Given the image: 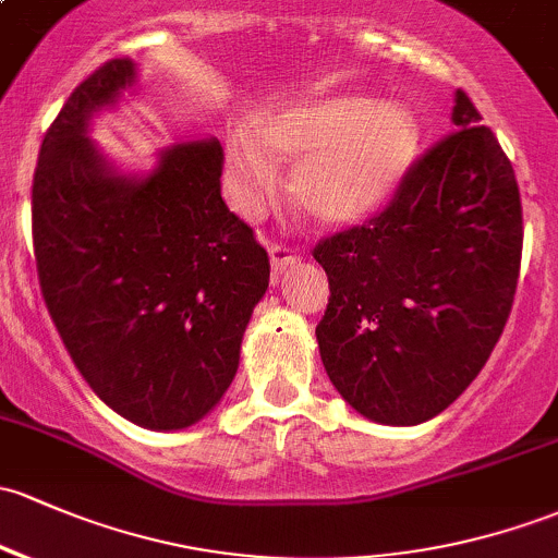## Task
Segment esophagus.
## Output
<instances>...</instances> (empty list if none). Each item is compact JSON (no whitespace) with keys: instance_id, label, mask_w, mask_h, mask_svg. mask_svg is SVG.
<instances>
[{"instance_id":"obj_1","label":"esophagus","mask_w":558,"mask_h":558,"mask_svg":"<svg viewBox=\"0 0 558 558\" xmlns=\"http://www.w3.org/2000/svg\"><path fill=\"white\" fill-rule=\"evenodd\" d=\"M268 255H271V268L277 277L281 271H287V268L295 266V263L301 260V253H298V250H292L290 244H284V242L268 244Z\"/></svg>"}]
</instances>
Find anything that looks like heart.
Here are the masks:
<instances>
[{"instance_id":"1","label":"heart","mask_w":558,"mask_h":558,"mask_svg":"<svg viewBox=\"0 0 558 558\" xmlns=\"http://www.w3.org/2000/svg\"><path fill=\"white\" fill-rule=\"evenodd\" d=\"M415 143V122L404 109L345 95L263 119V153L250 137L233 135L229 161L247 207H257L277 183L271 159L301 156L292 170L295 199L325 223H356L386 199Z\"/></svg>"}]
</instances>
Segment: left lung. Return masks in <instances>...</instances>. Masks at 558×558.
I'll list each match as a JSON object with an SVG mask.
<instances>
[{
	"mask_svg": "<svg viewBox=\"0 0 558 558\" xmlns=\"http://www.w3.org/2000/svg\"><path fill=\"white\" fill-rule=\"evenodd\" d=\"M469 95L449 135L404 170L362 226L316 242L329 279L316 325L325 369L364 417L415 425L447 410L500 340L521 268L511 159Z\"/></svg>",
	"mask_w": 558,
	"mask_h": 558,
	"instance_id": "left-lung-1",
	"label": "left lung"
}]
</instances>
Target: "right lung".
<instances>
[{
    "mask_svg": "<svg viewBox=\"0 0 558 558\" xmlns=\"http://www.w3.org/2000/svg\"><path fill=\"white\" fill-rule=\"evenodd\" d=\"M135 65L113 58L65 100L32 185L39 290L71 362L111 410L143 428L205 417L239 367V345L271 263L220 196L218 141L178 143L130 181L85 135Z\"/></svg>",
    "mask_w": 558,
    "mask_h": 558,
    "instance_id": "1",
    "label": "right lung"
}]
</instances>
